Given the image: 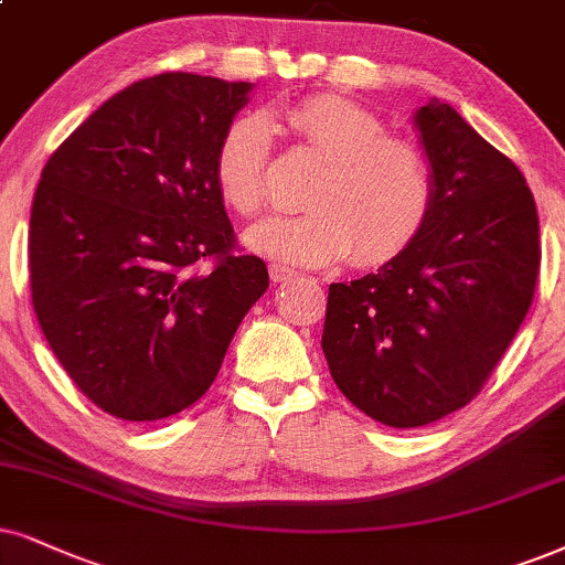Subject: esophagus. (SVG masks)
I'll return each mask as SVG.
<instances>
[{
  "instance_id": "34e87169",
  "label": "esophagus",
  "mask_w": 565,
  "mask_h": 565,
  "mask_svg": "<svg viewBox=\"0 0 565 565\" xmlns=\"http://www.w3.org/2000/svg\"><path fill=\"white\" fill-rule=\"evenodd\" d=\"M268 276H270V281H274V284H284V281H291V278L297 276V270L281 266V263H270Z\"/></svg>"
}]
</instances>
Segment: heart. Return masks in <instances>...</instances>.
Wrapping results in <instances>:
<instances>
[{
	"label": "heart",
	"instance_id": "b5f03b06",
	"mask_svg": "<svg viewBox=\"0 0 565 565\" xmlns=\"http://www.w3.org/2000/svg\"><path fill=\"white\" fill-rule=\"evenodd\" d=\"M270 117L326 167L307 195L310 211L249 226V249L305 266L354 252V266L375 268L419 237L433 209V169L417 142L385 135L375 111L333 93L284 106ZM268 153L270 130L255 114L234 119L218 142L213 180L239 216H255L266 205Z\"/></svg>",
	"mask_w": 565,
	"mask_h": 565
}]
</instances>
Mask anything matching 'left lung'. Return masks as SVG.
Instances as JSON below:
<instances>
[{"instance_id": "left-lung-1", "label": "left lung", "mask_w": 565, "mask_h": 565, "mask_svg": "<svg viewBox=\"0 0 565 565\" xmlns=\"http://www.w3.org/2000/svg\"><path fill=\"white\" fill-rule=\"evenodd\" d=\"M433 209L398 258L328 287L323 347L339 391L388 427L467 406L530 312L540 274L532 190L448 104L414 114Z\"/></svg>"}]
</instances>
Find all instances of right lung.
Masks as SVG:
<instances>
[{
	"label": "right lung",
	"mask_w": 565,
	"mask_h": 565,
	"mask_svg": "<svg viewBox=\"0 0 565 565\" xmlns=\"http://www.w3.org/2000/svg\"><path fill=\"white\" fill-rule=\"evenodd\" d=\"M249 88L146 77L98 106L41 171L28 234L35 318L64 373L111 417L156 423L195 404L268 289L213 180Z\"/></svg>",
	"instance_id": "obj_1"
}]
</instances>
